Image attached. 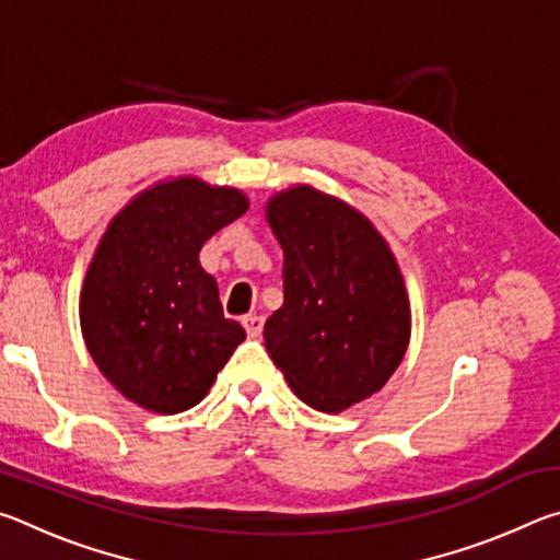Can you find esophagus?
<instances>
[{"instance_id": "obj_1", "label": "esophagus", "mask_w": 560, "mask_h": 560, "mask_svg": "<svg viewBox=\"0 0 560 560\" xmlns=\"http://www.w3.org/2000/svg\"><path fill=\"white\" fill-rule=\"evenodd\" d=\"M242 326H244V330H246V336H249V338H259L261 330H264V318L257 316V314H249V316L242 318Z\"/></svg>"}]
</instances>
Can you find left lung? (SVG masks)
<instances>
[{"instance_id": "left-lung-1", "label": "left lung", "mask_w": 560, "mask_h": 560, "mask_svg": "<svg viewBox=\"0 0 560 560\" xmlns=\"http://www.w3.org/2000/svg\"><path fill=\"white\" fill-rule=\"evenodd\" d=\"M267 220L283 249V306L264 343L303 402L348 410L390 381L410 343L395 254L368 217L308 185L271 197Z\"/></svg>"}]
</instances>
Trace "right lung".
Returning a JSON list of instances; mask_svg holds the SVG:
<instances>
[{"instance_id":"obj_1","label":"right lung","mask_w":560,"mask_h":560,"mask_svg":"<svg viewBox=\"0 0 560 560\" xmlns=\"http://www.w3.org/2000/svg\"><path fill=\"white\" fill-rule=\"evenodd\" d=\"M246 207L242 189L175 177L132 197L101 236L81 289V330L130 402L158 415L189 410L246 338L200 264L202 244Z\"/></svg>"}]
</instances>
